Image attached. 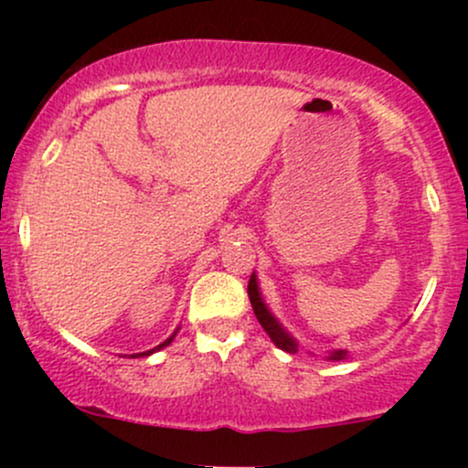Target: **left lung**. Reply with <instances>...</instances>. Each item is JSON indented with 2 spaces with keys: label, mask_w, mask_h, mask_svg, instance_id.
Returning <instances> with one entry per match:
<instances>
[{
  "label": "left lung",
  "mask_w": 468,
  "mask_h": 468,
  "mask_svg": "<svg viewBox=\"0 0 468 468\" xmlns=\"http://www.w3.org/2000/svg\"><path fill=\"white\" fill-rule=\"evenodd\" d=\"M249 299H250L252 313H255L257 321H260L261 327H264V330H266V335L271 336V341L275 343L279 350L290 352V354L297 352L299 350V343L294 341V338L290 336L286 330H283L282 324H279L275 316H272L271 310L266 308L264 299H261V294H260V286H257L255 272H252L250 282H249ZM346 356H347L346 350H335V352H330V356H327V358H330V361H343V358H346Z\"/></svg>",
  "instance_id": "1"
}]
</instances>
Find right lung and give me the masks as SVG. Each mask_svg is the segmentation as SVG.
<instances>
[{"mask_svg": "<svg viewBox=\"0 0 468 468\" xmlns=\"http://www.w3.org/2000/svg\"><path fill=\"white\" fill-rule=\"evenodd\" d=\"M174 336H176V332H174V335H171L169 338H166V341H163V343H160V346H158V347H154V350H149V352H141V354H132V356H149V354H154V352L163 350V347H166V346H169V343H171V341H174Z\"/></svg>", "mask_w": 468, "mask_h": 468, "instance_id": "right-lung-1", "label": "right lung"}]
</instances>
